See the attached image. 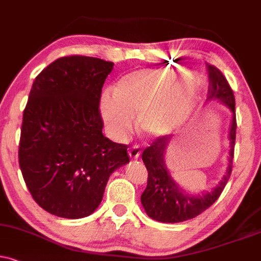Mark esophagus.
Listing matches in <instances>:
<instances>
[{
    "instance_id": "34e87169",
    "label": "esophagus",
    "mask_w": 261,
    "mask_h": 261,
    "mask_svg": "<svg viewBox=\"0 0 261 261\" xmlns=\"http://www.w3.org/2000/svg\"><path fill=\"white\" fill-rule=\"evenodd\" d=\"M140 153H141V150L139 145H134L128 149V155H129L130 159H134V160L139 159Z\"/></svg>"
}]
</instances>
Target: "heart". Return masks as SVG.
I'll use <instances>...</instances> for the list:
<instances>
[{
	"mask_svg": "<svg viewBox=\"0 0 261 261\" xmlns=\"http://www.w3.org/2000/svg\"><path fill=\"white\" fill-rule=\"evenodd\" d=\"M173 69H141L122 76L114 94L104 93L99 114L106 129L116 139H123L138 115L140 130L150 138L174 133L194 112L198 87L190 80H177Z\"/></svg>",
	"mask_w": 261,
	"mask_h": 261,
	"instance_id": "heart-1",
	"label": "heart"
}]
</instances>
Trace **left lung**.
Masks as SVG:
<instances>
[{
    "label": "left lung",
    "instance_id": "left-lung-1",
    "mask_svg": "<svg viewBox=\"0 0 261 261\" xmlns=\"http://www.w3.org/2000/svg\"><path fill=\"white\" fill-rule=\"evenodd\" d=\"M208 71V99L207 101L218 100L230 109L232 120L230 124L229 140V165L226 173L220 182L209 191L191 195L186 192L174 181L166 165V152L172 136L159 138L149 147L143 151V162L145 165L149 178L145 191L141 194V204L151 219L161 223H181L192 219L219 198V196L229 181L232 170L234 139H236V114H234V96L226 79L219 69L207 64Z\"/></svg>",
    "mask_w": 261,
    "mask_h": 261
}]
</instances>
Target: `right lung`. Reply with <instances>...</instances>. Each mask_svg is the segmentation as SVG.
<instances>
[{
  "label": "right lung",
  "mask_w": 261,
  "mask_h": 261,
  "mask_svg": "<svg viewBox=\"0 0 261 261\" xmlns=\"http://www.w3.org/2000/svg\"><path fill=\"white\" fill-rule=\"evenodd\" d=\"M114 63L71 56L41 71L22 115L19 166L36 203L66 219L91 215L127 145L102 136L101 88Z\"/></svg>",
  "instance_id": "obj_1"
}]
</instances>
